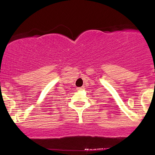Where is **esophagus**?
Wrapping results in <instances>:
<instances>
[{
	"instance_id": "34e87169",
	"label": "esophagus",
	"mask_w": 155,
	"mask_h": 155,
	"mask_svg": "<svg viewBox=\"0 0 155 155\" xmlns=\"http://www.w3.org/2000/svg\"><path fill=\"white\" fill-rule=\"evenodd\" d=\"M84 87H77V90H83Z\"/></svg>"
}]
</instances>
